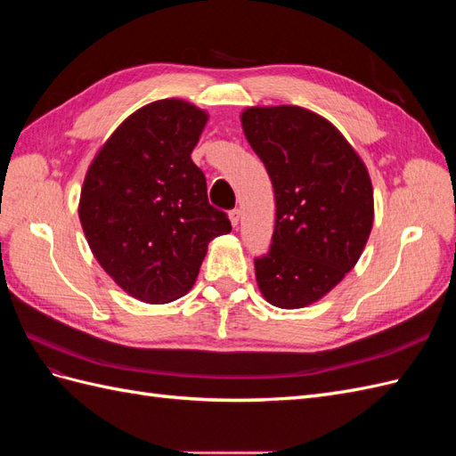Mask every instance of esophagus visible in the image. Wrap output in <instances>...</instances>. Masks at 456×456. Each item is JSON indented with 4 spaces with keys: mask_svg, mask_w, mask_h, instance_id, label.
<instances>
[{
    "mask_svg": "<svg viewBox=\"0 0 456 456\" xmlns=\"http://www.w3.org/2000/svg\"><path fill=\"white\" fill-rule=\"evenodd\" d=\"M230 223H232L233 228H238V224H240V209H232L230 211Z\"/></svg>",
    "mask_w": 456,
    "mask_h": 456,
    "instance_id": "obj_1",
    "label": "esophagus"
}]
</instances>
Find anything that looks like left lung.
<instances>
[{
  "label": "left lung",
  "instance_id": "obj_1",
  "mask_svg": "<svg viewBox=\"0 0 456 456\" xmlns=\"http://www.w3.org/2000/svg\"><path fill=\"white\" fill-rule=\"evenodd\" d=\"M241 126L275 196L260 293L278 308L327 295L362 256L372 228V186L362 158L325 118L298 106L249 108Z\"/></svg>",
  "mask_w": 456,
  "mask_h": 456
}]
</instances>
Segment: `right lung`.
I'll list each match as a JSON object with an SVG mask.
<instances>
[{
	"label": "right lung",
	"mask_w": 456,
	"mask_h": 456,
	"mask_svg": "<svg viewBox=\"0 0 456 456\" xmlns=\"http://www.w3.org/2000/svg\"><path fill=\"white\" fill-rule=\"evenodd\" d=\"M207 123L194 104L165 99L136 110L87 171L79 220L99 265L150 305L186 295L207 245L232 230L191 161Z\"/></svg>",
	"instance_id": "right-lung-1"
}]
</instances>
